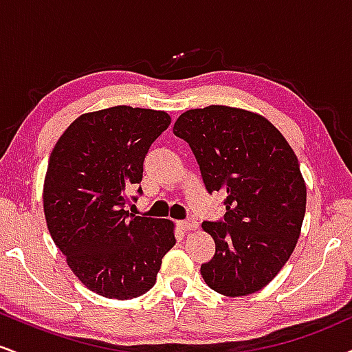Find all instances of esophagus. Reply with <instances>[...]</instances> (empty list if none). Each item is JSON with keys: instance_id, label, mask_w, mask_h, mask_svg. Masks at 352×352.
Listing matches in <instances>:
<instances>
[{"instance_id": "34e87169", "label": "esophagus", "mask_w": 352, "mask_h": 352, "mask_svg": "<svg viewBox=\"0 0 352 352\" xmlns=\"http://www.w3.org/2000/svg\"><path fill=\"white\" fill-rule=\"evenodd\" d=\"M199 227V223H197L195 220H185V221H179V228L182 230L184 233H188V232H193V230H197Z\"/></svg>"}]
</instances>
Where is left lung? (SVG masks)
Listing matches in <instances>:
<instances>
[{
	"label": "left lung",
	"instance_id": "8db88e82",
	"mask_svg": "<svg viewBox=\"0 0 352 352\" xmlns=\"http://www.w3.org/2000/svg\"><path fill=\"white\" fill-rule=\"evenodd\" d=\"M210 193H227L223 221H204L215 254L200 268L213 292H260L289 260L301 235L306 184L292 145L263 116L230 106L190 109L173 124Z\"/></svg>",
	"mask_w": 352,
	"mask_h": 352
}]
</instances>
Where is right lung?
<instances>
[{"label": "right lung", "mask_w": 352, "mask_h": 352, "mask_svg": "<svg viewBox=\"0 0 352 352\" xmlns=\"http://www.w3.org/2000/svg\"><path fill=\"white\" fill-rule=\"evenodd\" d=\"M168 124L170 116L153 109L86 112L51 152L43 188L47 230L72 273L104 298L147 293L175 245L173 221L125 210L127 190L142 180L145 153Z\"/></svg>", "instance_id": "obj_1"}]
</instances>
